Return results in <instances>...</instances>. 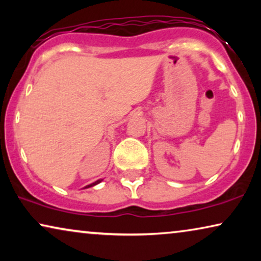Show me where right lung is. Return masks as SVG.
<instances>
[{
	"mask_svg": "<svg viewBox=\"0 0 261 261\" xmlns=\"http://www.w3.org/2000/svg\"><path fill=\"white\" fill-rule=\"evenodd\" d=\"M103 179H98V180H96V181H94V183H91V184H89V185H87V187H85L84 189H88V188H91V187H95V185H97V184H99L101 183Z\"/></svg>",
	"mask_w": 261,
	"mask_h": 261,
	"instance_id": "obj_1",
	"label": "right lung"
}]
</instances>
